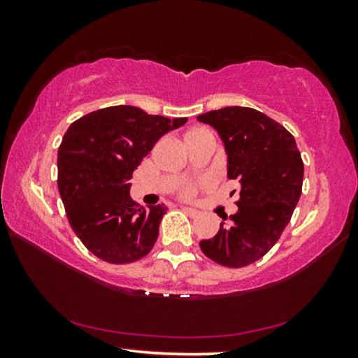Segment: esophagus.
I'll return each mask as SVG.
<instances>
[{
	"mask_svg": "<svg viewBox=\"0 0 358 358\" xmlns=\"http://www.w3.org/2000/svg\"><path fill=\"white\" fill-rule=\"evenodd\" d=\"M181 210L185 211V213H187V215H191V216H197L199 215V211L197 210H194V208H191V207H181Z\"/></svg>",
	"mask_w": 358,
	"mask_h": 358,
	"instance_id": "esophagus-1",
	"label": "esophagus"
}]
</instances>
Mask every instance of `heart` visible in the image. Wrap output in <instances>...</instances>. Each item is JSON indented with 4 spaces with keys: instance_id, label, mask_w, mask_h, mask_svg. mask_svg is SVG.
<instances>
[{
    "instance_id": "b5f03b06",
    "label": "heart",
    "mask_w": 358,
    "mask_h": 358,
    "mask_svg": "<svg viewBox=\"0 0 358 358\" xmlns=\"http://www.w3.org/2000/svg\"><path fill=\"white\" fill-rule=\"evenodd\" d=\"M196 131H201V129H196ZM196 131H192V132H196ZM194 194H196V185L186 183V185L181 186V189H180V196L181 197L187 199V197H192Z\"/></svg>"
}]
</instances>
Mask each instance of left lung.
<instances>
[{"label": "left lung", "instance_id": "1", "mask_svg": "<svg viewBox=\"0 0 358 358\" xmlns=\"http://www.w3.org/2000/svg\"><path fill=\"white\" fill-rule=\"evenodd\" d=\"M221 136L227 177L240 183L238 211L220 232L202 240L208 259L241 268L262 259L292 217L303 185V161L295 138L282 124L251 107H224L199 115ZM235 192V191H234Z\"/></svg>", "mask_w": 358, "mask_h": 358}]
</instances>
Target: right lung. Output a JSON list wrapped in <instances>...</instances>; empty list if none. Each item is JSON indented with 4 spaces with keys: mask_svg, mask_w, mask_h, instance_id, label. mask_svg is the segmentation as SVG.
I'll return each instance as SVG.
<instances>
[{
    "mask_svg": "<svg viewBox=\"0 0 358 358\" xmlns=\"http://www.w3.org/2000/svg\"><path fill=\"white\" fill-rule=\"evenodd\" d=\"M187 118L113 106L83 115L58 148V189L72 230L96 257L131 264L153 250L166 205L138 207L132 172L166 132Z\"/></svg>",
    "mask_w": 358,
    "mask_h": 358,
    "instance_id": "1",
    "label": "right lung"
}]
</instances>
